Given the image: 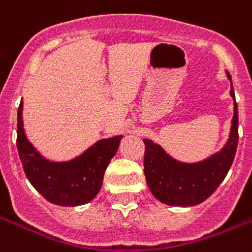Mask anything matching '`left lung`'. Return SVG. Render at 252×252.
Wrapping results in <instances>:
<instances>
[{
	"instance_id": "8db88e82",
	"label": "left lung",
	"mask_w": 252,
	"mask_h": 252,
	"mask_svg": "<svg viewBox=\"0 0 252 252\" xmlns=\"http://www.w3.org/2000/svg\"><path fill=\"white\" fill-rule=\"evenodd\" d=\"M233 118L225 145L203 160L185 163L172 158L167 151L151 140L145 138V177L149 189L161 203L179 207L197 206L212 195L225 179L233 163L238 145V107L233 91Z\"/></svg>"
}]
</instances>
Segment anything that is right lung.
I'll return each instance as SVG.
<instances>
[{
	"label": "right lung",
	"mask_w": 252,
	"mask_h": 252,
	"mask_svg": "<svg viewBox=\"0 0 252 252\" xmlns=\"http://www.w3.org/2000/svg\"><path fill=\"white\" fill-rule=\"evenodd\" d=\"M123 136L97 141L76 158L66 161L46 159L27 138L23 101L18 108L16 146L27 179L50 203L75 207L94 199L99 193L108 163L119 149Z\"/></svg>",
	"instance_id": "obj_1"
}]
</instances>
